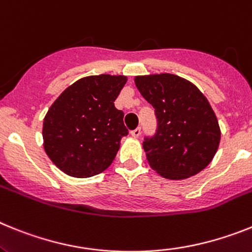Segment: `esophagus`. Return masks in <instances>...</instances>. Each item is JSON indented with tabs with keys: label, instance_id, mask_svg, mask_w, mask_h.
I'll list each match as a JSON object with an SVG mask.
<instances>
[{
	"label": "esophagus",
	"instance_id": "34e87169",
	"mask_svg": "<svg viewBox=\"0 0 252 252\" xmlns=\"http://www.w3.org/2000/svg\"><path fill=\"white\" fill-rule=\"evenodd\" d=\"M130 134H132L133 137H134V138L139 137V135H141V128H139V126H137V128L133 129L132 132H130Z\"/></svg>",
	"mask_w": 252,
	"mask_h": 252
}]
</instances>
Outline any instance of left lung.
Wrapping results in <instances>:
<instances>
[{
    "label": "left lung",
    "mask_w": 252,
    "mask_h": 252,
    "mask_svg": "<svg viewBox=\"0 0 252 252\" xmlns=\"http://www.w3.org/2000/svg\"><path fill=\"white\" fill-rule=\"evenodd\" d=\"M153 108L155 135L144 137L151 167L171 180L187 179L209 165L220 146V130L213 109L191 82L170 73L135 77Z\"/></svg>",
    "instance_id": "1"
}]
</instances>
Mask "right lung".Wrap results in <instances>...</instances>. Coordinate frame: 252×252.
Wrapping results in <instances>:
<instances>
[{
    "instance_id": "right-lung-1",
    "label": "right lung",
    "mask_w": 252,
    "mask_h": 252,
    "mask_svg": "<svg viewBox=\"0 0 252 252\" xmlns=\"http://www.w3.org/2000/svg\"><path fill=\"white\" fill-rule=\"evenodd\" d=\"M124 76H90L63 91L43 123L44 150L57 167L73 178H90L109 167L120 139L128 135L124 113L114 105Z\"/></svg>"
}]
</instances>
